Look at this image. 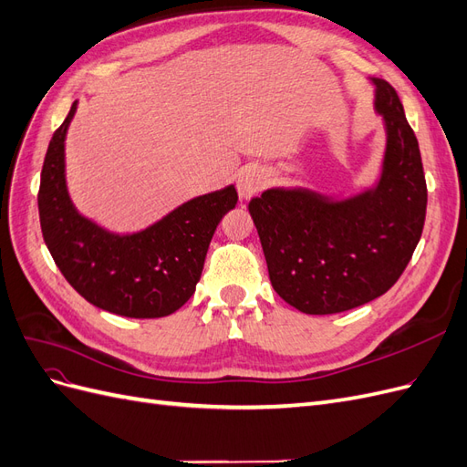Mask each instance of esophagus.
Wrapping results in <instances>:
<instances>
[{"label": "esophagus", "mask_w": 467, "mask_h": 467, "mask_svg": "<svg viewBox=\"0 0 467 467\" xmlns=\"http://www.w3.org/2000/svg\"><path fill=\"white\" fill-rule=\"evenodd\" d=\"M266 185V173L261 167H247L237 177V194L242 201H249Z\"/></svg>", "instance_id": "obj_1"}]
</instances>
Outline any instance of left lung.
Returning <instances> with one entry per match:
<instances>
[{"label":"left lung","instance_id":"left-lung-1","mask_svg":"<svg viewBox=\"0 0 467 467\" xmlns=\"http://www.w3.org/2000/svg\"><path fill=\"white\" fill-rule=\"evenodd\" d=\"M386 130L376 185L352 196L294 187L249 202L273 288L309 316L341 314L386 294L411 261L427 214L417 136L398 93L370 78Z\"/></svg>","mask_w":467,"mask_h":467}]
</instances>
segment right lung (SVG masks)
<instances>
[{"instance_id":"right-lung-1","label":"right lung","mask_w":467,"mask_h":467,"mask_svg":"<svg viewBox=\"0 0 467 467\" xmlns=\"http://www.w3.org/2000/svg\"><path fill=\"white\" fill-rule=\"evenodd\" d=\"M78 101L52 134L40 173L38 216L64 278L105 312L153 319L187 304L220 220L235 208L234 185L194 196L140 232L119 234L83 216L66 182V134Z\"/></svg>"}]
</instances>
